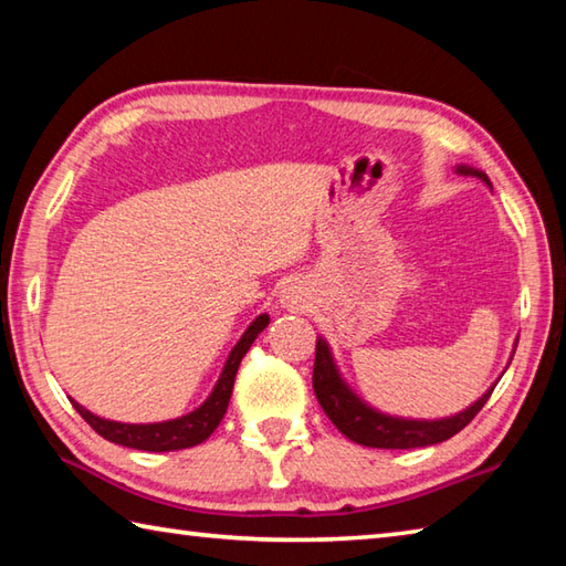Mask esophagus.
<instances>
[{"label": "esophagus", "instance_id": "esophagus-1", "mask_svg": "<svg viewBox=\"0 0 566 566\" xmlns=\"http://www.w3.org/2000/svg\"><path fill=\"white\" fill-rule=\"evenodd\" d=\"M281 303L285 305V308H291V311H298V308H303V303H305V295H303V289L298 283H289L283 289V295H281Z\"/></svg>", "mask_w": 566, "mask_h": 566}]
</instances>
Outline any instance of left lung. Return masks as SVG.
Returning a JSON list of instances; mask_svg holds the SVG:
<instances>
[{
  "mask_svg": "<svg viewBox=\"0 0 566 566\" xmlns=\"http://www.w3.org/2000/svg\"><path fill=\"white\" fill-rule=\"evenodd\" d=\"M454 171L462 176H478L482 184H488L492 188L488 174L480 171V168L462 164L454 168ZM313 390L325 415H328L331 422L348 440L365 444V448H378V450H412V448H428V444L444 442L450 440L452 434H458L462 428H468L474 415H478L484 408V402L490 400L494 385L482 395L480 400H474L468 410L452 415V418H440V420L395 418V415H385L380 410H375L373 405H368L355 395L350 385L343 380L338 365H335L331 345L325 343V338H318V345H315V365H313Z\"/></svg>",
  "mask_w": 566,
  "mask_h": 566,
  "instance_id": "obj_1",
  "label": "left lung"
}]
</instances>
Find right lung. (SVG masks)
<instances>
[{
	"instance_id": "right-lung-1",
	"label": "right lung",
	"mask_w": 566,
	"mask_h": 566,
	"mask_svg": "<svg viewBox=\"0 0 566 566\" xmlns=\"http://www.w3.org/2000/svg\"><path fill=\"white\" fill-rule=\"evenodd\" d=\"M268 323H271V318H268L265 313H261L251 325H248L245 333L241 335V340H238L233 345V350L228 353V360L223 365L221 375H218L211 395H208L196 410L181 415V418L164 420V422H146V424L116 422V420L98 418V415L88 412L84 405H78L72 398L69 400H72L76 412L82 415V418L108 442L124 444V448H132V450H146V452H171V450L193 448V444H201L203 440L211 438V432L218 428V422L223 420V415L228 410V400H231V392H233L238 365H241L243 355L258 338V333H263L268 328Z\"/></svg>"
}]
</instances>
